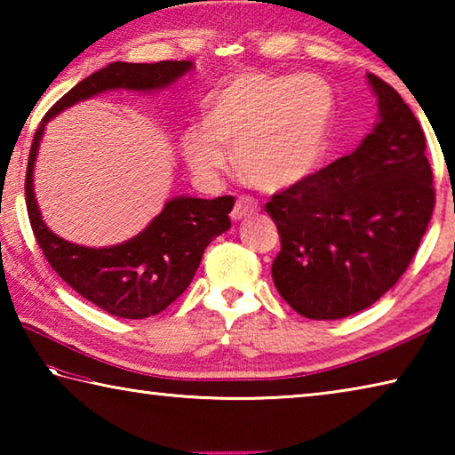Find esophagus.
Wrapping results in <instances>:
<instances>
[{"instance_id": "obj_1", "label": "esophagus", "mask_w": 455, "mask_h": 455, "mask_svg": "<svg viewBox=\"0 0 455 455\" xmlns=\"http://www.w3.org/2000/svg\"><path fill=\"white\" fill-rule=\"evenodd\" d=\"M260 211V203L257 198H252L249 195H243L236 198V204L233 212H230V217H233V220H241L244 217H251V214H257Z\"/></svg>"}]
</instances>
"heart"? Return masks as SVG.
<instances>
[{
  "instance_id": "1",
  "label": "heart",
  "mask_w": 455,
  "mask_h": 455,
  "mask_svg": "<svg viewBox=\"0 0 455 455\" xmlns=\"http://www.w3.org/2000/svg\"><path fill=\"white\" fill-rule=\"evenodd\" d=\"M333 90L313 74H238L217 92L204 126L182 136L192 172L217 179L230 166L260 190H283L307 179L327 148L333 120Z\"/></svg>"
}]
</instances>
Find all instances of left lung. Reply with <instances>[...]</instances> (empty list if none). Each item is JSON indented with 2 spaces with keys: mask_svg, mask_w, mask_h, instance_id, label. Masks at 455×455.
<instances>
[{
  "mask_svg": "<svg viewBox=\"0 0 455 455\" xmlns=\"http://www.w3.org/2000/svg\"><path fill=\"white\" fill-rule=\"evenodd\" d=\"M379 124L359 148L265 204L281 235L279 295L307 319L367 309L410 267L435 206L426 134L403 98L367 74Z\"/></svg>",
  "mask_w": 455,
  "mask_h": 455,
  "instance_id": "left-lung-1",
  "label": "left lung"
}]
</instances>
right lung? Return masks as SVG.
Segmentation results:
<instances>
[{
  "mask_svg": "<svg viewBox=\"0 0 455 455\" xmlns=\"http://www.w3.org/2000/svg\"><path fill=\"white\" fill-rule=\"evenodd\" d=\"M192 61L126 64L114 61L61 96L45 114L34 134L26 171V206L29 225L44 257L53 271L84 299L122 319H146L164 311L179 299L195 276L204 249L212 238L230 228L228 212L235 196L214 200L180 196L166 203L164 211L140 235L110 249L72 244L44 225L34 198V163L44 126L52 116L80 100L104 90H156L188 72Z\"/></svg>",
  "mask_w": 455,
  "mask_h": 455,
  "instance_id": "obj_1",
  "label": "right lung"
}]
</instances>
